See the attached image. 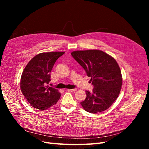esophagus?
Segmentation results:
<instances>
[{
  "label": "esophagus",
  "instance_id": "obj_1",
  "mask_svg": "<svg viewBox=\"0 0 149 149\" xmlns=\"http://www.w3.org/2000/svg\"><path fill=\"white\" fill-rule=\"evenodd\" d=\"M76 90H77L76 89H68V91H71V92H74L76 91Z\"/></svg>",
  "mask_w": 149,
  "mask_h": 149
}]
</instances>
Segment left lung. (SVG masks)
Segmentation results:
<instances>
[{"mask_svg":"<svg viewBox=\"0 0 149 149\" xmlns=\"http://www.w3.org/2000/svg\"><path fill=\"white\" fill-rule=\"evenodd\" d=\"M71 54L91 77L94 86L92 92L86 91V97L81 102L83 109L90 113L107 109L118 98L123 84L118 63L99 49L78 50Z\"/></svg>","mask_w":149,"mask_h":149,"instance_id":"8db88e82","label":"left lung"}]
</instances>
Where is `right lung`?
Returning a JSON list of instances; mask_svg holds the SVG:
<instances>
[{
    "label": "right lung",
    "mask_w": 149,
    "mask_h": 149,
    "mask_svg": "<svg viewBox=\"0 0 149 149\" xmlns=\"http://www.w3.org/2000/svg\"><path fill=\"white\" fill-rule=\"evenodd\" d=\"M65 52L41 53L26 65L22 74L20 89L30 104L40 111L48 109L60 100L61 94L48 86L50 73L57 59Z\"/></svg>",
    "instance_id": "1"
}]
</instances>
